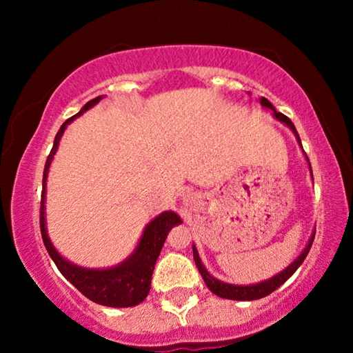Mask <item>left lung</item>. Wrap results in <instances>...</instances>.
I'll list each match as a JSON object with an SVG mask.
<instances>
[{"instance_id": "1", "label": "left lung", "mask_w": 353, "mask_h": 353, "mask_svg": "<svg viewBox=\"0 0 353 353\" xmlns=\"http://www.w3.org/2000/svg\"><path fill=\"white\" fill-rule=\"evenodd\" d=\"M260 104H262L263 108L272 109L274 117H276L278 120H281L283 123H286L288 127L292 130L294 134H296L299 144H301V138H299V133H297L296 127H294V123L291 122V119H288L284 114L278 112V110L273 108L272 103H270L267 98H260ZM301 146H302V144H301ZM313 238H315V234H313L312 239L308 241L307 248L303 249V252L299 255V257L294 260V262L289 265L286 270H283L281 273L276 274V276H273L272 279H268V281H263V283H259V284H252V286H234V284H228V283L219 281V279H215L214 276H212V274L205 270L204 265H202L201 259H199V254H197L196 248H192V257H194L196 267H197V270H199L201 276L205 281L207 288H209L210 291L215 294V296L223 297V299H231V301H255V299H262L265 296H268V294H272L273 291H276V289L281 286L283 283H286L288 279L292 276L294 272H296V270L302 265L303 260H305L308 250H310L312 244H313Z\"/></svg>"}]
</instances>
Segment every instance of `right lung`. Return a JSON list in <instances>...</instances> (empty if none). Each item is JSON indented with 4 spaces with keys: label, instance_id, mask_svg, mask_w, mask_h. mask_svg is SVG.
I'll use <instances>...</instances> for the list:
<instances>
[{
    "label": "right lung",
    "instance_id": "right-lung-1",
    "mask_svg": "<svg viewBox=\"0 0 353 353\" xmlns=\"http://www.w3.org/2000/svg\"><path fill=\"white\" fill-rule=\"evenodd\" d=\"M101 99L98 98L88 101L83 105V109L79 114H75L74 117L67 119L62 127L57 132L54 138V144L50 156L46 159L45 163V172H43V194H41V207H40V228H41V238L45 243V248L52 259V262L56 263V267L59 268V272L64 274L65 279L74 284L79 291L83 294L85 297H88L90 301H93L99 305L105 307H133L138 305L139 302H143L148 297L149 291H151V278L154 272V265L161 254L162 245L165 243V238L173 226L181 223L180 216L175 212H163L154 219L151 223L146 226L144 233L139 241L138 248L134 249L132 257L125 260L123 263H120L119 267L109 268V270H88V268H80L77 265L67 262L65 259H62L57 250L52 248L50 238L46 234L45 228V188H46V176H48V168L54 157L57 144L64 133L67 125H69L75 117H79L81 112H85L86 109H90L91 105H94Z\"/></svg>",
    "mask_w": 353,
    "mask_h": 353
}]
</instances>
